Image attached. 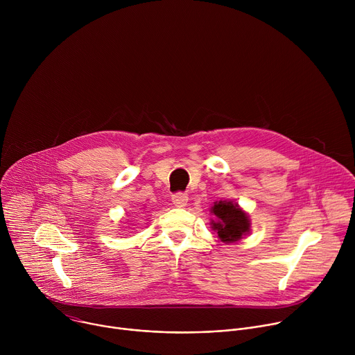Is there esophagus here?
<instances>
[{"instance_id":"esophagus-1","label":"esophagus","mask_w":355,"mask_h":355,"mask_svg":"<svg viewBox=\"0 0 355 355\" xmlns=\"http://www.w3.org/2000/svg\"><path fill=\"white\" fill-rule=\"evenodd\" d=\"M173 204L177 207V208H184L187 207L188 204V193L185 192H177L173 195Z\"/></svg>"}]
</instances>
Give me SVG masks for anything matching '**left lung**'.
Masks as SVG:
<instances>
[{
    "instance_id": "1",
    "label": "left lung",
    "mask_w": 355,
    "mask_h": 355,
    "mask_svg": "<svg viewBox=\"0 0 355 355\" xmlns=\"http://www.w3.org/2000/svg\"><path fill=\"white\" fill-rule=\"evenodd\" d=\"M214 219H211V227L216 232L218 239L222 243L230 244L243 239L250 233L251 220L248 214L233 200H216L211 208Z\"/></svg>"
}]
</instances>
